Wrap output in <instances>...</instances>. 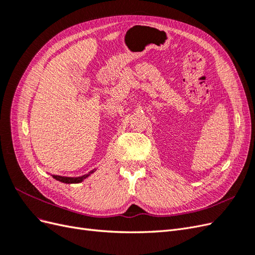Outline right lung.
<instances>
[{"label":"right lung","instance_id":"obj_1","mask_svg":"<svg viewBox=\"0 0 255 255\" xmlns=\"http://www.w3.org/2000/svg\"><path fill=\"white\" fill-rule=\"evenodd\" d=\"M96 171V169H94V170H91L89 173L87 174H84L82 176H61V175H54L52 174L53 179H55L61 183H66V184H78V183H81L83 182L85 179H87V177L92 174Z\"/></svg>","mask_w":255,"mask_h":255}]
</instances>
